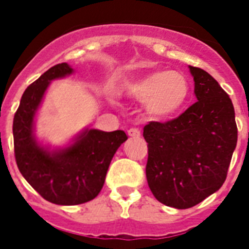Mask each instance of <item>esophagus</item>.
Returning <instances> with one entry per match:
<instances>
[{
    "mask_svg": "<svg viewBox=\"0 0 249 249\" xmlns=\"http://www.w3.org/2000/svg\"><path fill=\"white\" fill-rule=\"evenodd\" d=\"M129 137H133V138H138L141 136V130L138 128H130L128 130Z\"/></svg>",
    "mask_w": 249,
    "mask_h": 249,
    "instance_id": "obj_1",
    "label": "esophagus"
}]
</instances>
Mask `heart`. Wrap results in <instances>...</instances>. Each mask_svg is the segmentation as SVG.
<instances>
[{"label":"heart","instance_id":"heart-1","mask_svg":"<svg viewBox=\"0 0 249 249\" xmlns=\"http://www.w3.org/2000/svg\"><path fill=\"white\" fill-rule=\"evenodd\" d=\"M126 93L137 101H144L148 113L164 119L179 112L187 103L190 84L177 71H154L125 85Z\"/></svg>","mask_w":249,"mask_h":249}]
</instances>
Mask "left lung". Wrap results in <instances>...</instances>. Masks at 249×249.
Segmentation results:
<instances>
[{"mask_svg":"<svg viewBox=\"0 0 249 249\" xmlns=\"http://www.w3.org/2000/svg\"><path fill=\"white\" fill-rule=\"evenodd\" d=\"M190 72L197 102L173 120L143 128L148 187L177 209L199 204L224 185L238 141L229 94L204 70L190 66Z\"/></svg>","mask_w":249,"mask_h":249,"instance_id":"1","label":"left lung"}]
</instances>
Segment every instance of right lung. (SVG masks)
I'll return each mask as SVG.
<instances>
[{"label": "right lung", "instance_id": "right-lung-1", "mask_svg": "<svg viewBox=\"0 0 249 249\" xmlns=\"http://www.w3.org/2000/svg\"><path fill=\"white\" fill-rule=\"evenodd\" d=\"M72 73L55 64L25 89L14 115V155L29 185L45 200L59 205L83 204L101 193L115 152L128 136L123 130H86L75 144L50 154L33 140V116L50 81Z\"/></svg>", "mask_w": 249, "mask_h": 249}]
</instances>
